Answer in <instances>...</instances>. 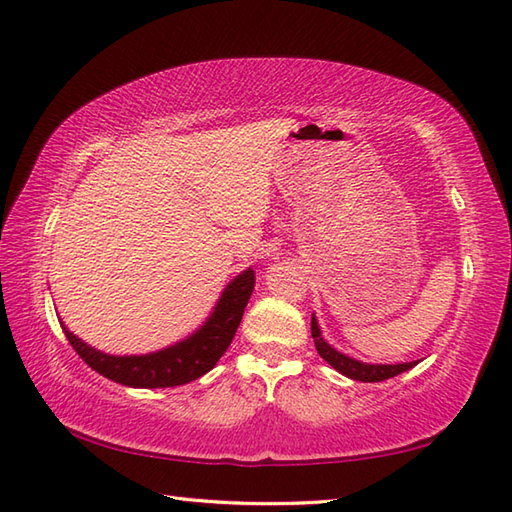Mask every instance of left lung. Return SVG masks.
Returning <instances> with one entry per match:
<instances>
[{
    "label": "left lung",
    "instance_id": "8db88e82",
    "mask_svg": "<svg viewBox=\"0 0 512 512\" xmlns=\"http://www.w3.org/2000/svg\"><path fill=\"white\" fill-rule=\"evenodd\" d=\"M310 328H312L314 345H317V352H319L323 361L332 365L336 372H341L343 376L352 378V380H361V383H380V380L394 378V376L407 372V369L416 365V361H413V363H398V365L363 363V361H358V358H352V356L339 352L336 347H332L328 341H325L323 334H321V328H319V321H317V317H314V314H312Z\"/></svg>",
    "mask_w": 512,
    "mask_h": 512
}]
</instances>
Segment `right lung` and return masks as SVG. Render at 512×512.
I'll use <instances>...</instances> for the list:
<instances>
[{
  "instance_id": "obj_1",
  "label": "right lung",
  "mask_w": 512,
  "mask_h": 512,
  "mask_svg": "<svg viewBox=\"0 0 512 512\" xmlns=\"http://www.w3.org/2000/svg\"><path fill=\"white\" fill-rule=\"evenodd\" d=\"M255 273L246 268L228 281L217 299L213 312L198 330L189 334L187 339L162 347L158 352L116 356L105 354L96 347L81 341L72 334L61 321V328L68 336L70 345L94 372L114 380L118 385L138 387V389H156V387H176L191 383V380L211 372L220 356L228 350L237 325L242 321L246 303L253 295Z\"/></svg>"
}]
</instances>
